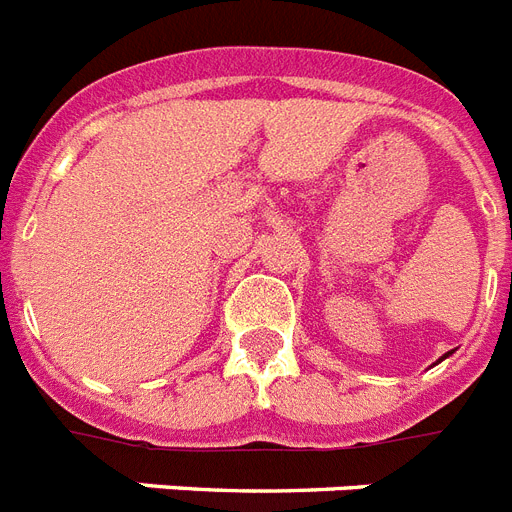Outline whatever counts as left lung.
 I'll return each instance as SVG.
<instances>
[{
	"label": "left lung",
	"instance_id": "1",
	"mask_svg": "<svg viewBox=\"0 0 512 512\" xmlns=\"http://www.w3.org/2000/svg\"><path fill=\"white\" fill-rule=\"evenodd\" d=\"M450 355H452V352H447V355H444V357H450ZM444 357H439V360H436V363H442Z\"/></svg>",
	"mask_w": 512,
	"mask_h": 512
}]
</instances>
